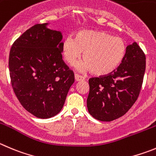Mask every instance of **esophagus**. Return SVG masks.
I'll list each match as a JSON object with an SVG mask.
<instances>
[{
    "label": "esophagus",
    "mask_w": 156,
    "mask_h": 156,
    "mask_svg": "<svg viewBox=\"0 0 156 156\" xmlns=\"http://www.w3.org/2000/svg\"><path fill=\"white\" fill-rule=\"evenodd\" d=\"M75 81H83V80H85V78L81 75H78V74H75Z\"/></svg>",
    "instance_id": "1"
}]
</instances>
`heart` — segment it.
Returning <instances> with one entry per match:
<instances>
[{"label": "heart", "instance_id": "obj_1", "mask_svg": "<svg viewBox=\"0 0 156 156\" xmlns=\"http://www.w3.org/2000/svg\"><path fill=\"white\" fill-rule=\"evenodd\" d=\"M83 52L81 67L95 75L112 73L122 62L126 52V43L104 30H81L75 37H67L62 44L65 62L74 65Z\"/></svg>", "mask_w": 156, "mask_h": 156}]
</instances>
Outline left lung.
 Returning <instances> with one entry per match:
<instances>
[{"label":"left lung","instance_id":"obj_1","mask_svg":"<svg viewBox=\"0 0 156 156\" xmlns=\"http://www.w3.org/2000/svg\"><path fill=\"white\" fill-rule=\"evenodd\" d=\"M145 64V55L139 44L134 42L129 45L117 69L88 80V112L103 122H111L124 115L139 98Z\"/></svg>","mask_w":156,"mask_h":156}]
</instances>
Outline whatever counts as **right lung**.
<instances>
[{
	"mask_svg": "<svg viewBox=\"0 0 156 156\" xmlns=\"http://www.w3.org/2000/svg\"><path fill=\"white\" fill-rule=\"evenodd\" d=\"M37 24L12 44L9 72L16 97L28 112L48 119L62 110L74 72L62 60V35Z\"/></svg>",
	"mask_w": 156,
	"mask_h": 156,
	"instance_id": "right-lung-1",
	"label": "right lung"
}]
</instances>
